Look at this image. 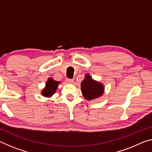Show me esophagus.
I'll use <instances>...</instances> for the list:
<instances>
[{"mask_svg":"<svg viewBox=\"0 0 152 152\" xmlns=\"http://www.w3.org/2000/svg\"><path fill=\"white\" fill-rule=\"evenodd\" d=\"M66 82L69 84H72V83H73L74 80H73V79H66Z\"/></svg>","mask_w":152,"mask_h":152,"instance_id":"1","label":"esophagus"}]
</instances>
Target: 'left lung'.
I'll list each match as a JSON object with an SVG mask.
<instances>
[{
  "instance_id": "8db88e82",
  "label": "left lung",
  "mask_w": 152,
  "mask_h": 152,
  "mask_svg": "<svg viewBox=\"0 0 152 152\" xmlns=\"http://www.w3.org/2000/svg\"><path fill=\"white\" fill-rule=\"evenodd\" d=\"M81 91L84 99L87 101H92L102 96L104 92V87L103 84L94 80L90 74H86L81 82Z\"/></svg>"
}]
</instances>
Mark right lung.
<instances>
[{"label": "right lung", "instance_id": "1", "mask_svg": "<svg viewBox=\"0 0 152 152\" xmlns=\"http://www.w3.org/2000/svg\"><path fill=\"white\" fill-rule=\"evenodd\" d=\"M59 84H60V82L56 81L52 78H49L46 82L45 88L41 92V94L45 97L52 96L57 91Z\"/></svg>", "mask_w": 152, "mask_h": 152}]
</instances>
